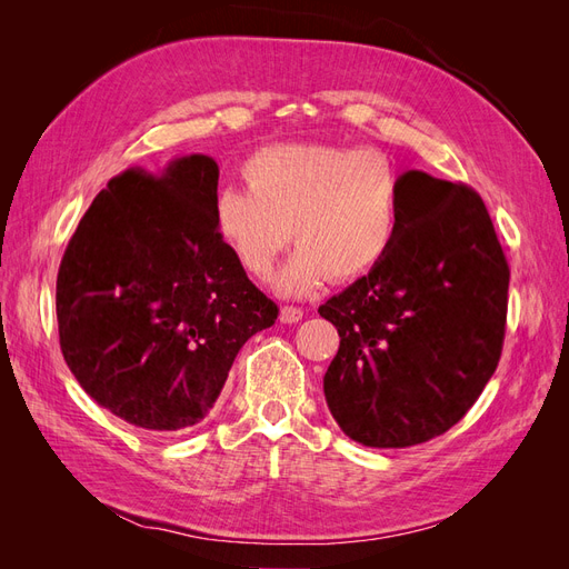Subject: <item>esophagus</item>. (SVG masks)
Here are the masks:
<instances>
[{"label":"esophagus","instance_id":"34e87169","mask_svg":"<svg viewBox=\"0 0 569 569\" xmlns=\"http://www.w3.org/2000/svg\"><path fill=\"white\" fill-rule=\"evenodd\" d=\"M303 318V311L299 306H282L280 308V322L291 325V322H299Z\"/></svg>","mask_w":569,"mask_h":569}]
</instances>
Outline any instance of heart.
<instances>
[{"label": "heart", "instance_id": "obj_1", "mask_svg": "<svg viewBox=\"0 0 569 569\" xmlns=\"http://www.w3.org/2000/svg\"><path fill=\"white\" fill-rule=\"evenodd\" d=\"M247 189L213 199L222 242L266 280L289 237L299 244L280 272L284 295H308L327 278L351 282L382 261L401 228V178L375 149L284 142L242 163Z\"/></svg>", "mask_w": 569, "mask_h": 569}]
</instances>
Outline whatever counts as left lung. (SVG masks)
I'll use <instances>...</instances> for the list:
<instances>
[{"instance_id": "8db88e82", "label": "left lung", "mask_w": 569, "mask_h": 569, "mask_svg": "<svg viewBox=\"0 0 569 569\" xmlns=\"http://www.w3.org/2000/svg\"><path fill=\"white\" fill-rule=\"evenodd\" d=\"M510 268L481 197L408 170L387 256L318 313L341 337L325 399L341 432L406 449L451 429L498 366Z\"/></svg>"}]
</instances>
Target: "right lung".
Instances as JSON below:
<instances>
[{"label":"right lung","instance_id":"add662e5","mask_svg":"<svg viewBox=\"0 0 569 569\" xmlns=\"http://www.w3.org/2000/svg\"><path fill=\"white\" fill-rule=\"evenodd\" d=\"M216 194L218 163L203 153L157 176L128 168L59 266L63 360L101 408L149 432L209 416L239 349L280 313L220 239Z\"/></svg>","mask_w":569,"mask_h":569}]
</instances>
